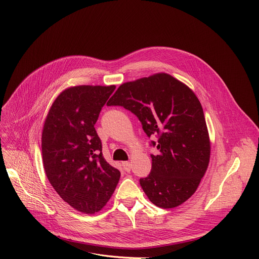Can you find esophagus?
Returning <instances> with one entry per match:
<instances>
[{
	"label": "esophagus",
	"mask_w": 259,
	"mask_h": 259,
	"mask_svg": "<svg viewBox=\"0 0 259 259\" xmlns=\"http://www.w3.org/2000/svg\"><path fill=\"white\" fill-rule=\"evenodd\" d=\"M121 166H122V168H124V170H125L126 172H130L131 167H132L130 161H122V162H121Z\"/></svg>",
	"instance_id": "1"
}]
</instances>
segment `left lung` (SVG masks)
Returning a JSON list of instances; mask_svg holds the SVG:
<instances>
[{
	"label": "left lung",
	"instance_id": "obj_1",
	"mask_svg": "<svg viewBox=\"0 0 259 259\" xmlns=\"http://www.w3.org/2000/svg\"><path fill=\"white\" fill-rule=\"evenodd\" d=\"M108 106H122L141 120L149 138L157 135L151 173L140 184L152 203L175 208L191 197L205 175L211 153L202 107L195 93L168 73L121 84Z\"/></svg>",
	"mask_w": 259,
	"mask_h": 259
}]
</instances>
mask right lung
I'll return each mask as SVG.
<instances>
[{"label":"right lung","mask_w":259,"mask_h":259,"mask_svg":"<svg viewBox=\"0 0 259 259\" xmlns=\"http://www.w3.org/2000/svg\"><path fill=\"white\" fill-rule=\"evenodd\" d=\"M114 89V85L67 88L54 100L44 121L42 156L47 179L64 201L85 214L105 207L120 178L104 158L94 128Z\"/></svg>","instance_id":"add662e5"}]
</instances>
